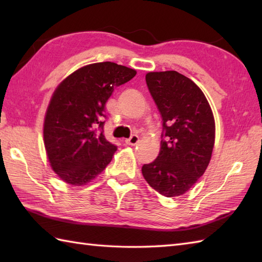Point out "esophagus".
Returning a JSON list of instances; mask_svg holds the SVG:
<instances>
[{
  "mask_svg": "<svg viewBox=\"0 0 262 262\" xmlns=\"http://www.w3.org/2000/svg\"><path fill=\"white\" fill-rule=\"evenodd\" d=\"M125 142H126V144H128V145L134 146V145H136V144H138V142H140V137H138L137 135H132L129 138H127Z\"/></svg>",
  "mask_w": 262,
  "mask_h": 262,
  "instance_id": "esophagus-1",
  "label": "esophagus"
}]
</instances>
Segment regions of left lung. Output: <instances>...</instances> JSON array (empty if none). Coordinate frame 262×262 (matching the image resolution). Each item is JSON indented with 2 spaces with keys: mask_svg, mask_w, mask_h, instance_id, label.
Here are the masks:
<instances>
[{
  "mask_svg": "<svg viewBox=\"0 0 262 262\" xmlns=\"http://www.w3.org/2000/svg\"><path fill=\"white\" fill-rule=\"evenodd\" d=\"M145 80L164 133L158 158L144 164L142 173L162 196H181L209 164L215 143L213 111L196 83L176 71L148 72Z\"/></svg>",
  "mask_w": 262,
  "mask_h": 262,
  "instance_id": "1",
  "label": "left lung"
}]
</instances>
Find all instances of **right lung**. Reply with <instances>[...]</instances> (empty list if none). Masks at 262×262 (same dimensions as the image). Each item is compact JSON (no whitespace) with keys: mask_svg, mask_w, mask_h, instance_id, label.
I'll list each match as a JSON object with an SVG mask.
<instances>
[{"mask_svg":"<svg viewBox=\"0 0 262 262\" xmlns=\"http://www.w3.org/2000/svg\"><path fill=\"white\" fill-rule=\"evenodd\" d=\"M136 71L111 62L74 71L55 89L43 120L46 154L60 179L84 186L105 169L117 147L105 140L104 105Z\"/></svg>","mask_w":262,"mask_h":262,"instance_id":"right-lung-1","label":"right lung"}]
</instances>
